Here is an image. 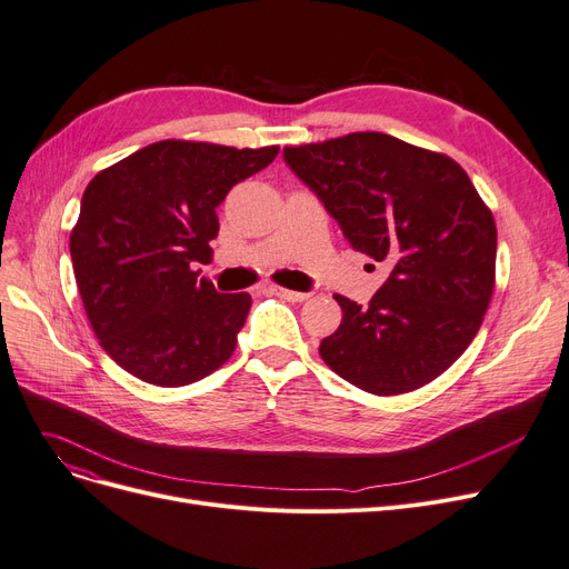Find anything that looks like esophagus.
Segmentation results:
<instances>
[{
  "label": "esophagus",
  "mask_w": 569,
  "mask_h": 569,
  "mask_svg": "<svg viewBox=\"0 0 569 569\" xmlns=\"http://www.w3.org/2000/svg\"><path fill=\"white\" fill-rule=\"evenodd\" d=\"M269 290L279 295V298L288 300V302H305L309 300V292H298V290H288V288H281V286H269Z\"/></svg>",
  "instance_id": "34e87169"
}]
</instances>
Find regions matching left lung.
<instances>
[{"label": "left lung", "instance_id": "obj_1", "mask_svg": "<svg viewBox=\"0 0 569 569\" xmlns=\"http://www.w3.org/2000/svg\"><path fill=\"white\" fill-rule=\"evenodd\" d=\"M283 160L356 251L390 264L367 309L335 295L341 326L320 341V358L375 395L447 372L479 332L496 286V220L465 169L381 132L286 146Z\"/></svg>", "mask_w": 569, "mask_h": 569}]
</instances>
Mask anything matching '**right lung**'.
<instances>
[{"mask_svg": "<svg viewBox=\"0 0 569 569\" xmlns=\"http://www.w3.org/2000/svg\"><path fill=\"white\" fill-rule=\"evenodd\" d=\"M279 146L232 148L167 139L97 174L69 237L73 277L102 349L132 377L164 388L228 362L251 309L197 279L211 258L216 207Z\"/></svg>", "mask_w": 569, "mask_h": 569, "instance_id": "1", "label": "right lung"}]
</instances>
